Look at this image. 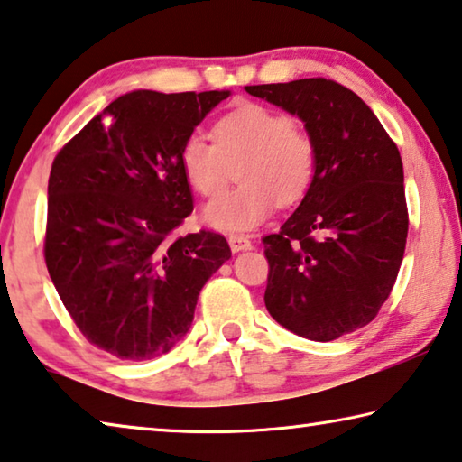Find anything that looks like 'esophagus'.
<instances>
[{
	"label": "esophagus",
	"instance_id": "34e87169",
	"mask_svg": "<svg viewBox=\"0 0 462 462\" xmlns=\"http://www.w3.org/2000/svg\"><path fill=\"white\" fill-rule=\"evenodd\" d=\"M229 245H231V252L233 254H239V252H245V249L252 247V241L244 236H229Z\"/></svg>",
	"mask_w": 462,
	"mask_h": 462
}]
</instances>
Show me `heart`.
<instances>
[{
  "mask_svg": "<svg viewBox=\"0 0 462 462\" xmlns=\"http://www.w3.org/2000/svg\"><path fill=\"white\" fill-rule=\"evenodd\" d=\"M215 143L190 134L180 151L181 171L196 192L213 196L237 165L239 186L207 202L202 215L213 229L244 233L266 221L274 207H289L309 190L315 145L291 116L260 104H244L217 120Z\"/></svg>",
  "mask_w": 462,
  "mask_h": 462,
  "instance_id": "obj_1",
  "label": "heart"
}]
</instances>
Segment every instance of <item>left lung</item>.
<instances>
[{"label":"left lung","instance_id":"1","mask_svg":"<svg viewBox=\"0 0 462 462\" xmlns=\"http://www.w3.org/2000/svg\"><path fill=\"white\" fill-rule=\"evenodd\" d=\"M245 92L299 116L315 145L311 186L263 237L266 309L292 334L331 342L373 321L397 281L410 225L402 155L374 112L336 81Z\"/></svg>","mask_w":462,"mask_h":462}]
</instances>
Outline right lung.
I'll return each instance as SVG.
<instances>
[{
	"instance_id": "add662e5",
	"label": "right lung",
	"mask_w": 462,
	"mask_h": 462,
	"mask_svg": "<svg viewBox=\"0 0 462 462\" xmlns=\"http://www.w3.org/2000/svg\"><path fill=\"white\" fill-rule=\"evenodd\" d=\"M229 96L128 92L52 162L51 281L81 334L120 360L170 352L190 329L202 286L231 258L218 233L170 239L194 208L181 145Z\"/></svg>"
}]
</instances>
